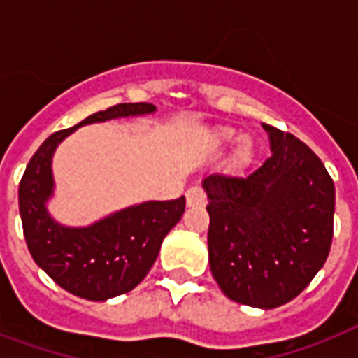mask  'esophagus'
I'll return each mask as SVG.
<instances>
[{
  "label": "esophagus",
  "instance_id": "esophagus-1",
  "mask_svg": "<svg viewBox=\"0 0 358 358\" xmlns=\"http://www.w3.org/2000/svg\"><path fill=\"white\" fill-rule=\"evenodd\" d=\"M185 201H187V206H204L208 201L206 191L202 189L201 185H193V187H189L187 193H185Z\"/></svg>",
  "mask_w": 358,
  "mask_h": 358
}]
</instances>
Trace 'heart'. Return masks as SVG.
I'll list each match as a JSON object with an SVG mask.
<instances>
[{"label": "heart", "mask_w": 358, "mask_h": 358, "mask_svg": "<svg viewBox=\"0 0 358 358\" xmlns=\"http://www.w3.org/2000/svg\"><path fill=\"white\" fill-rule=\"evenodd\" d=\"M236 131L232 128H223L217 131V139L219 141H230L234 139ZM250 157H252V141L249 137H243V139L239 141L238 148H236V159L239 163H247L250 162Z\"/></svg>", "instance_id": "heart-1"}]
</instances>
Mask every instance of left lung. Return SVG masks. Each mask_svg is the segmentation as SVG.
I'll return each mask as SVG.
<instances>
[{"mask_svg":"<svg viewBox=\"0 0 358 358\" xmlns=\"http://www.w3.org/2000/svg\"><path fill=\"white\" fill-rule=\"evenodd\" d=\"M271 156L247 176L210 174L208 250L229 299L277 308L295 299L327 260L333 243L334 182L295 135L264 124Z\"/></svg>","mask_w":358,"mask_h":358,"instance_id":"8db88e82","label":"left lung"}]
</instances>
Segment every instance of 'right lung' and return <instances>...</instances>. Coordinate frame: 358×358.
Returning a JSON list of instances; mask_svg holds the SVG:
<instances>
[{
	"label": "right lung",
	"mask_w": 358,
	"mask_h": 358,
	"mask_svg": "<svg viewBox=\"0 0 358 358\" xmlns=\"http://www.w3.org/2000/svg\"><path fill=\"white\" fill-rule=\"evenodd\" d=\"M152 111L156 108L146 102L117 103L74 128L55 131L38 146L20 180V217L33 260L53 282L81 299L106 301L131 292L154 266L163 238L184 215L185 199L143 202L87 229H66L55 223L44 206L53 189V150L83 124Z\"/></svg>",
	"instance_id": "1"
}]
</instances>
